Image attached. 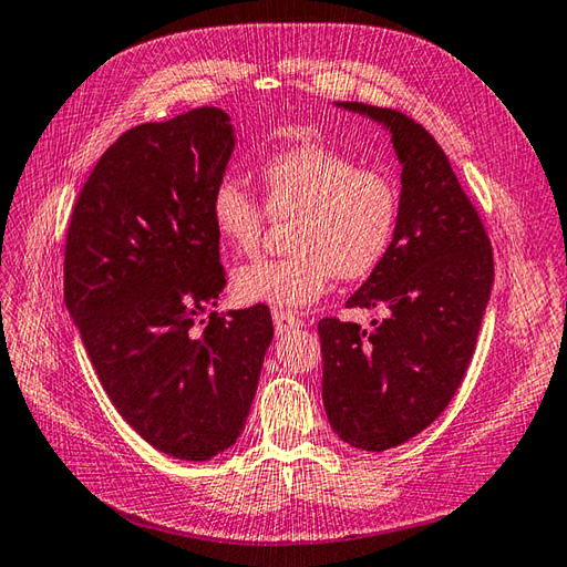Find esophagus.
Listing matches in <instances>:
<instances>
[{"label": "esophagus", "instance_id": "34e87169", "mask_svg": "<svg viewBox=\"0 0 567 567\" xmlns=\"http://www.w3.org/2000/svg\"><path fill=\"white\" fill-rule=\"evenodd\" d=\"M271 320H274V330L279 334L291 332V330H296V327H303V320L293 316V312H286V310H274Z\"/></svg>", "mask_w": 567, "mask_h": 567}]
</instances>
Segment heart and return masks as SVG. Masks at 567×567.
Wrapping results in <instances>:
<instances>
[{"instance_id":"obj_1","label":"heart","mask_w":567,"mask_h":567,"mask_svg":"<svg viewBox=\"0 0 567 567\" xmlns=\"http://www.w3.org/2000/svg\"><path fill=\"white\" fill-rule=\"evenodd\" d=\"M259 177L264 204L233 177L213 188L210 223L218 240L237 255H255L269 218H293L288 228L293 251L237 269V298L296 310L318 300L332 276L359 281L381 267L400 216L393 179L318 141L269 155Z\"/></svg>"}]
</instances>
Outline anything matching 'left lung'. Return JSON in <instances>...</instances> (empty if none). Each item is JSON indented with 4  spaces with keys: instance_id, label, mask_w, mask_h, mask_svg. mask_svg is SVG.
Masks as SVG:
<instances>
[{
    "instance_id": "8db88e82",
    "label": "left lung",
    "mask_w": 567,
    "mask_h": 567,
    "mask_svg": "<svg viewBox=\"0 0 567 567\" xmlns=\"http://www.w3.org/2000/svg\"><path fill=\"white\" fill-rule=\"evenodd\" d=\"M383 123L402 162L393 247L347 308H385L373 332L322 318V402L363 451L405 444L446 410L473 359L495 279L493 245L430 131L395 109L337 104Z\"/></svg>"
}]
</instances>
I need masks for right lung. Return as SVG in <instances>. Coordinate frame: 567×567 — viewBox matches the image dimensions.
Here are the masks:
<instances>
[{
    "label": "right lung",
    "instance_id": "obj_1",
    "mask_svg": "<svg viewBox=\"0 0 567 567\" xmlns=\"http://www.w3.org/2000/svg\"><path fill=\"white\" fill-rule=\"evenodd\" d=\"M233 147L216 106L135 125L96 162L65 237V306L109 400L186 461L240 436L274 337L261 303L198 320L225 286L210 194Z\"/></svg>",
    "mask_w": 567,
    "mask_h": 567
}]
</instances>
